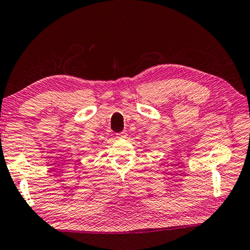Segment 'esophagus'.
<instances>
[{
    "label": "esophagus",
    "mask_w": 250,
    "mask_h": 250,
    "mask_svg": "<svg viewBox=\"0 0 250 250\" xmlns=\"http://www.w3.org/2000/svg\"><path fill=\"white\" fill-rule=\"evenodd\" d=\"M126 137H127V133L126 132H122L120 134H117V138H120V139H125Z\"/></svg>",
    "instance_id": "34e87169"
}]
</instances>
